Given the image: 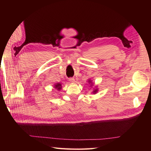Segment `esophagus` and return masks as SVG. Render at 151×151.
Instances as JSON below:
<instances>
[{"label": "esophagus", "instance_id": "obj_1", "mask_svg": "<svg viewBox=\"0 0 151 151\" xmlns=\"http://www.w3.org/2000/svg\"><path fill=\"white\" fill-rule=\"evenodd\" d=\"M68 80H69V81L71 82V83H74L75 82V79L74 77H70V78L68 79Z\"/></svg>", "mask_w": 151, "mask_h": 151}]
</instances>
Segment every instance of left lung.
<instances>
[{"mask_svg": "<svg viewBox=\"0 0 151 151\" xmlns=\"http://www.w3.org/2000/svg\"><path fill=\"white\" fill-rule=\"evenodd\" d=\"M88 82H89V84H93L92 81H90V80H89ZM91 86H92V85H91ZM97 92H98V89H94V91H93V94H95V93H96Z\"/></svg>", "mask_w": 151, "mask_h": 151, "instance_id": "left-lung-1", "label": "left lung"}]
</instances>
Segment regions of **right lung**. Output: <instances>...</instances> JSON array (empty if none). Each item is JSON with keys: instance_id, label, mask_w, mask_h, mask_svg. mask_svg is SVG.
Instances as JSON below:
<instances>
[{"instance_id": "obj_1", "label": "right lung", "mask_w": 151, "mask_h": 151, "mask_svg": "<svg viewBox=\"0 0 151 151\" xmlns=\"http://www.w3.org/2000/svg\"><path fill=\"white\" fill-rule=\"evenodd\" d=\"M54 88L57 89L58 91H60L61 89H62V84L60 83H57L56 84H55V86Z\"/></svg>"}]
</instances>
